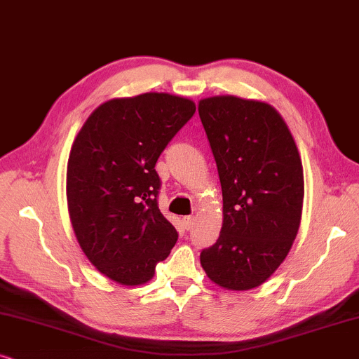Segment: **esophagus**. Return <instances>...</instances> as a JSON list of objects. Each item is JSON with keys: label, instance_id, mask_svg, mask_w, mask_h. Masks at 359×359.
Segmentation results:
<instances>
[{"label": "esophagus", "instance_id": "34e87169", "mask_svg": "<svg viewBox=\"0 0 359 359\" xmlns=\"http://www.w3.org/2000/svg\"><path fill=\"white\" fill-rule=\"evenodd\" d=\"M182 223H184L185 229H190V228L194 226V223H195V218H194V217H185V218L182 219Z\"/></svg>", "mask_w": 359, "mask_h": 359}]
</instances>
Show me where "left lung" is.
I'll use <instances>...</instances> for the list:
<instances>
[{"instance_id":"8db88e82","label":"left lung","mask_w":359,"mask_h":359,"mask_svg":"<svg viewBox=\"0 0 359 359\" xmlns=\"http://www.w3.org/2000/svg\"><path fill=\"white\" fill-rule=\"evenodd\" d=\"M223 194L217 243L200 255L226 290L259 287L289 255L304 205V169L284 118L269 103L233 95L198 102Z\"/></svg>"}]
</instances>
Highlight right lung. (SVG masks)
Masks as SVG:
<instances>
[{
    "instance_id": "obj_1",
    "label": "right lung",
    "mask_w": 359,
    "mask_h": 359,
    "mask_svg": "<svg viewBox=\"0 0 359 359\" xmlns=\"http://www.w3.org/2000/svg\"><path fill=\"white\" fill-rule=\"evenodd\" d=\"M194 113L192 100L170 93L111 98L90 114L72 144V226L88 261L114 283H149L179 238L157 207L154 167Z\"/></svg>"
}]
</instances>
